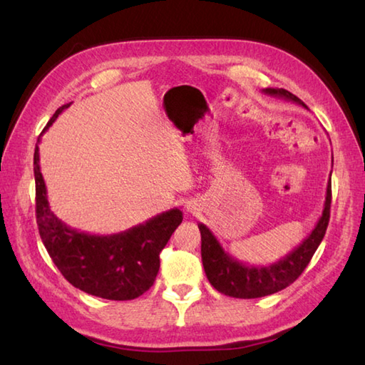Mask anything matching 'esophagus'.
I'll return each instance as SVG.
<instances>
[{"label": "esophagus", "instance_id": "1", "mask_svg": "<svg viewBox=\"0 0 365 365\" xmlns=\"http://www.w3.org/2000/svg\"><path fill=\"white\" fill-rule=\"evenodd\" d=\"M187 212H196V202L190 200V202L187 204Z\"/></svg>", "mask_w": 365, "mask_h": 365}]
</instances>
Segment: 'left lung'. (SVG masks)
Instances as JSON below:
<instances>
[{
    "label": "left lung",
    "instance_id": "left-lung-1",
    "mask_svg": "<svg viewBox=\"0 0 365 365\" xmlns=\"http://www.w3.org/2000/svg\"><path fill=\"white\" fill-rule=\"evenodd\" d=\"M263 92L268 96L289 100V102L307 108L304 102H301L297 96H293L292 92L285 89L267 88L263 89ZM329 208L331 177L327 187V197H324L322 216L317 221L311 234L306 237L304 242L299 246L287 254L285 257L265 267L246 265V263L234 259L229 252L222 250V246L212 234V230L205 224L199 222L197 227L200 230V240H202L200 254H202V265L208 282L222 294L243 299L262 298L289 287L297 281L304 268L309 265L317 247L320 246L324 234H327V227L329 222Z\"/></svg>",
    "mask_w": 365,
    "mask_h": 365
}]
</instances>
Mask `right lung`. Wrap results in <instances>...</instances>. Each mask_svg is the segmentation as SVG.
Returning <instances> with one entry per match:
<instances>
[{
	"label": "right lung",
	"instance_id": "right-lung-1",
	"mask_svg": "<svg viewBox=\"0 0 365 365\" xmlns=\"http://www.w3.org/2000/svg\"><path fill=\"white\" fill-rule=\"evenodd\" d=\"M71 103L58 108L43 131ZM42 131V133H43ZM38 143L34 150L36 216L38 234L51 260L76 289L98 298L127 301L150 289L160 269V252L183 220L170 208L143 224L113 235H91L72 229L51 212L38 166Z\"/></svg>",
	"mask_w": 365,
	"mask_h": 365
}]
</instances>
